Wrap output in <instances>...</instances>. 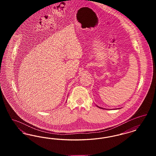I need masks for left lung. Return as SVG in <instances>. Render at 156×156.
Masks as SVG:
<instances>
[{
	"mask_svg": "<svg viewBox=\"0 0 156 156\" xmlns=\"http://www.w3.org/2000/svg\"><path fill=\"white\" fill-rule=\"evenodd\" d=\"M97 107H98V108H101V109H104L103 108H101V107H99V106H98V105H97ZM120 109V108H118V109Z\"/></svg>",
	"mask_w": 156,
	"mask_h": 156,
	"instance_id": "1",
	"label": "left lung"
}]
</instances>
